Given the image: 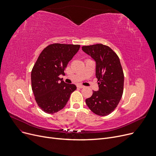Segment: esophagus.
Listing matches in <instances>:
<instances>
[{"label":"esophagus","mask_w":156,"mask_h":156,"mask_svg":"<svg viewBox=\"0 0 156 156\" xmlns=\"http://www.w3.org/2000/svg\"><path fill=\"white\" fill-rule=\"evenodd\" d=\"M77 87L79 88H85V86L81 85H78Z\"/></svg>","instance_id":"obj_1"}]
</instances>
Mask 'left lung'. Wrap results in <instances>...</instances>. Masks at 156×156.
Instances as JSON below:
<instances>
[{"instance_id": "8db88e82", "label": "left lung", "mask_w": 156, "mask_h": 156, "mask_svg": "<svg viewBox=\"0 0 156 156\" xmlns=\"http://www.w3.org/2000/svg\"><path fill=\"white\" fill-rule=\"evenodd\" d=\"M96 62L99 89L85 100L89 109L99 116H107L118 106L123 93L124 73L119 57L108 45L98 44L82 47Z\"/></svg>"}]
</instances>
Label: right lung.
I'll list each match as a JSON object with an SVG mask.
<instances>
[{"label": "right lung", "instance_id": "add662e5", "mask_svg": "<svg viewBox=\"0 0 156 156\" xmlns=\"http://www.w3.org/2000/svg\"><path fill=\"white\" fill-rule=\"evenodd\" d=\"M80 45L53 44L39 55L31 73V88L39 108L54 114L64 108L72 92L73 84L64 82L59 77L80 49Z\"/></svg>", "mask_w": 156, "mask_h": 156}]
</instances>
